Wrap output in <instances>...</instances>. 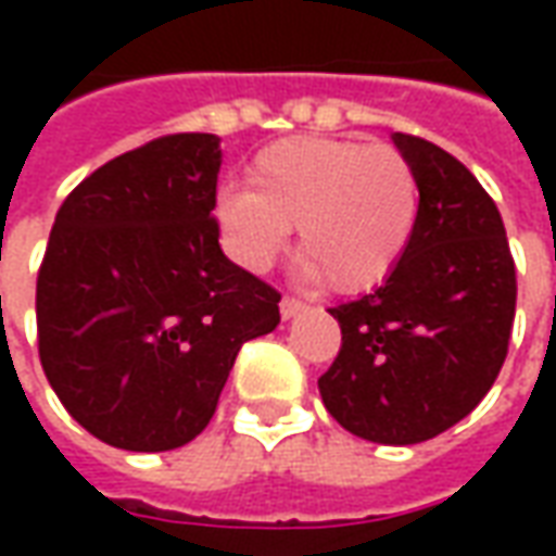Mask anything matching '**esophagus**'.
Returning a JSON list of instances; mask_svg holds the SVG:
<instances>
[{
  "mask_svg": "<svg viewBox=\"0 0 556 556\" xmlns=\"http://www.w3.org/2000/svg\"><path fill=\"white\" fill-rule=\"evenodd\" d=\"M303 309H306V303L294 301V298H282V301H279V315H282L286 321H289V318H294L298 313H303Z\"/></svg>",
  "mask_w": 556,
  "mask_h": 556,
  "instance_id": "34e87169",
  "label": "esophagus"
}]
</instances>
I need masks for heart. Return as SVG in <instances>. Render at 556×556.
Instances as JSON below:
<instances>
[{
	"label": "heart",
	"instance_id": "obj_1",
	"mask_svg": "<svg viewBox=\"0 0 556 556\" xmlns=\"http://www.w3.org/2000/svg\"><path fill=\"white\" fill-rule=\"evenodd\" d=\"M250 184L217 193L219 229L250 270H265L298 226L306 270L339 294H357L396 270L417 231V172L390 146L282 139L255 154Z\"/></svg>",
	"mask_w": 556,
	"mask_h": 556
}]
</instances>
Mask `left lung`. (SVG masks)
Here are the masks:
<instances>
[{
    "label": "left lung",
    "instance_id": "8db88e82",
    "mask_svg": "<svg viewBox=\"0 0 556 556\" xmlns=\"http://www.w3.org/2000/svg\"><path fill=\"white\" fill-rule=\"evenodd\" d=\"M393 142L417 172V231L378 289L330 309L342 349L318 390L342 429L408 446L465 419L501 375L515 262L501 211L465 163L408 134Z\"/></svg>",
    "mask_w": 556,
    "mask_h": 556
}]
</instances>
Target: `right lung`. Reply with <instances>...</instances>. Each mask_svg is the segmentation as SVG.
<instances>
[{
  "instance_id": "right-lung-1",
  "label": "right lung",
  "mask_w": 556,
  "mask_h": 556,
  "mask_svg": "<svg viewBox=\"0 0 556 556\" xmlns=\"http://www.w3.org/2000/svg\"><path fill=\"white\" fill-rule=\"evenodd\" d=\"M214 134H172L103 163L55 214L38 270V354L98 441L163 453L205 429L279 291L219 250Z\"/></svg>"
}]
</instances>
